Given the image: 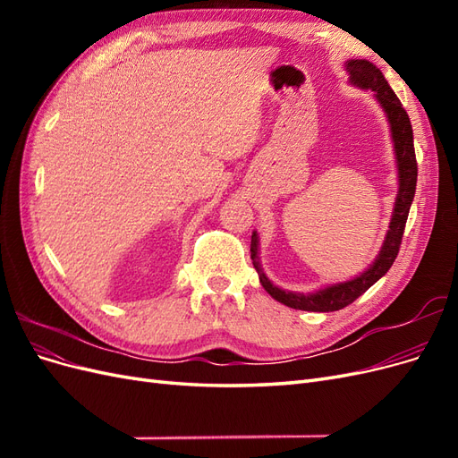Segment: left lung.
Here are the masks:
<instances>
[{
  "label": "left lung",
  "mask_w": 458,
  "mask_h": 458,
  "mask_svg": "<svg viewBox=\"0 0 458 458\" xmlns=\"http://www.w3.org/2000/svg\"><path fill=\"white\" fill-rule=\"evenodd\" d=\"M345 71L350 74L352 86H357L361 89L374 91V97L380 103L382 110L386 113L387 123H390L392 131V141L395 150V162H397V177H399V191L394 204V214L390 221V229L386 233L384 244L380 248V254L377 259L372 261V266L361 273L353 276V279L345 283H336L325 286L321 290H315L310 294L301 293H288L279 286H275L266 273H263L259 266V256H258V234L252 233V263L259 275L261 286L267 290V294L275 298L276 301L284 303V306L293 310H303V311H318V313H328V311H338L345 306H350L359 296L365 294L367 290L377 283L380 276H384L394 266V261L399 254L401 239H403L405 224L409 217L411 204L414 199V189H417V157H414V143H412V128L409 114L405 113L403 105L397 99V95L392 91L390 84H387L380 68L374 66L370 61L365 59H352L345 63Z\"/></svg>",
  "instance_id": "obj_1"
}]
</instances>
